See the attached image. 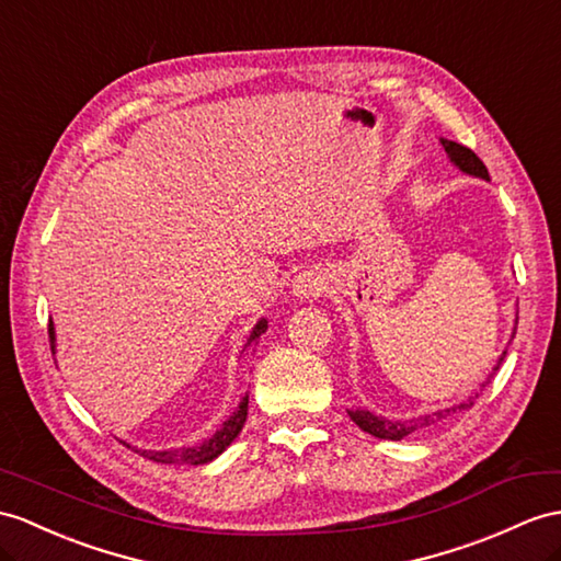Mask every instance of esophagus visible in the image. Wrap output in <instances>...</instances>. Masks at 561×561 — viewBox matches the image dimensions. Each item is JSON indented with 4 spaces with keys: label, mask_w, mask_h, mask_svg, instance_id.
<instances>
[{
    "label": "esophagus",
    "mask_w": 561,
    "mask_h": 561,
    "mask_svg": "<svg viewBox=\"0 0 561 561\" xmlns=\"http://www.w3.org/2000/svg\"><path fill=\"white\" fill-rule=\"evenodd\" d=\"M321 290H323V278L313 268L297 273L295 280H293V295L295 297H302V299L319 297Z\"/></svg>",
    "instance_id": "1"
}]
</instances>
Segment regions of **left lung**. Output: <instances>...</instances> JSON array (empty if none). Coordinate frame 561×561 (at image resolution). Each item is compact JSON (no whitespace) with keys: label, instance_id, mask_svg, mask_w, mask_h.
<instances>
[{"label":"left lung","instance_id":"1","mask_svg":"<svg viewBox=\"0 0 561 561\" xmlns=\"http://www.w3.org/2000/svg\"><path fill=\"white\" fill-rule=\"evenodd\" d=\"M440 142H443V147H445L447 157L453 159L463 173H471V175L485 178V181H490L485 163H483L481 159H478L469 147H463V145L453 142V140H440ZM504 354H507V352H504ZM504 354L500 357L497 366L493 368V374H490V378L495 376V371H497L502 359H504ZM490 378L485 380V383H490ZM485 383H483V388H485ZM476 398H478V392L473 394V400H476ZM473 400H467V402H461V404L443 409V412H433V414L419 416V419H409V421H390V419H383V416H376V414H371V412H366V409H364V412H359V409H357V412H350V416H352V421L357 423V426H359L362 431L376 435V438H383V440H402V438H407V435L416 433L419 428L433 426V423H438V421H443V419H447V416H453V414H457V412H463V409H471V407H473Z\"/></svg>","mask_w":561,"mask_h":561}]
</instances>
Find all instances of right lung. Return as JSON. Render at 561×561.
<instances>
[{
  "label": "right lung",
  "instance_id": "add662e5",
  "mask_svg": "<svg viewBox=\"0 0 561 561\" xmlns=\"http://www.w3.org/2000/svg\"><path fill=\"white\" fill-rule=\"evenodd\" d=\"M262 333H266V319H262L254 325V331L250 335V343ZM49 345H51V354H54V325L51 323H49ZM248 402H250V398L244 394L240 407L236 409L233 414H230L228 421H224V426L218 428L209 440H204L195 447L163 449V453H154V449H149V453H147V449H135V453H140L145 459H152V461H159V463H193V467H197V463H207V461H211V459L221 455L224 449L238 438V433L244 426V419H248Z\"/></svg>",
  "mask_w": 561,
  "mask_h": 561
}]
</instances>
